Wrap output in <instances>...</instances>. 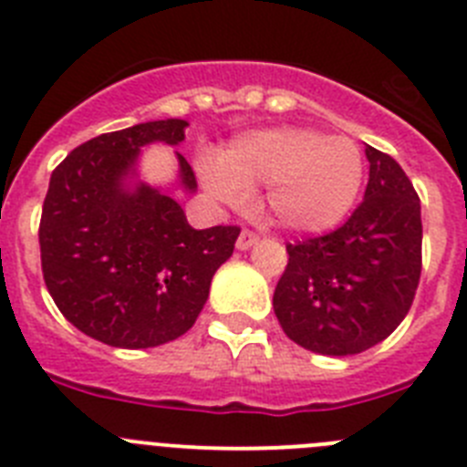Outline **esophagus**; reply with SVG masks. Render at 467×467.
Instances as JSON below:
<instances>
[{
	"mask_svg": "<svg viewBox=\"0 0 467 467\" xmlns=\"http://www.w3.org/2000/svg\"><path fill=\"white\" fill-rule=\"evenodd\" d=\"M255 242H258V234L251 233V230H242V233H239V237H237V249L246 251V249H251Z\"/></svg>",
	"mask_w": 467,
	"mask_h": 467,
	"instance_id": "esophagus-1",
	"label": "esophagus"
}]
</instances>
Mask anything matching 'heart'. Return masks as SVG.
<instances>
[{"instance_id":"heart-1","label":"heart","mask_w":467,"mask_h":467,"mask_svg":"<svg viewBox=\"0 0 467 467\" xmlns=\"http://www.w3.org/2000/svg\"><path fill=\"white\" fill-rule=\"evenodd\" d=\"M363 171V153L348 137L272 128L234 140L218 155V165L204 162L202 182L228 204L265 186L263 207L279 228L317 234L335 228L354 207Z\"/></svg>"}]
</instances>
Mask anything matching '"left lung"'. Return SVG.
Masks as SVG:
<instances>
[{
  "mask_svg": "<svg viewBox=\"0 0 467 467\" xmlns=\"http://www.w3.org/2000/svg\"><path fill=\"white\" fill-rule=\"evenodd\" d=\"M369 179L347 223L288 244L275 288L284 333L323 356H354L389 337L421 276V202L390 155L365 146Z\"/></svg>",
  "mask_w": 467,
  "mask_h": 467,
  "instance_id": "1",
  "label": "left lung"
}]
</instances>
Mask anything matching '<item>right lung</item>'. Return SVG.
<instances>
[{
    "instance_id": "add662e5",
    "label": "right lung",
    "mask_w": 467,
    "mask_h": 467,
    "mask_svg": "<svg viewBox=\"0 0 467 467\" xmlns=\"http://www.w3.org/2000/svg\"><path fill=\"white\" fill-rule=\"evenodd\" d=\"M182 119L99 134L50 174L39 225L46 288L62 317L109 347L149 348L197 321L237 225L195 230L170 191L137 179L141 146L186 140ZM179 186L197 188L182 153Z\"/></svg>"
}]
</instances>
